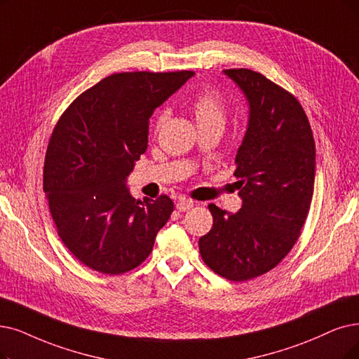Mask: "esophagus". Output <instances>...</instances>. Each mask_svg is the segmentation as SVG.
Returning <instances> with one entry per match:
<instances>
[{"mask_svg": "<svg viewBox=\"0 0 359 359\" xmlns=\"http://www.w3.org/2000/svg\"><path fill=\"white\" fill-rule=\"evenodd\" d=\"M175 206H177V209H178L180 212H185V210L193 209L194 202H193V200H190V198H180Z\"/></svg>", "mask_w": 359, "mask_h": 359, "instance_id": "1", "label": "esophagus"}]
</instances>
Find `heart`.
Returning a JSON list of instances; mask_svg holds the SVG:
<instances>
[{
    "label": "heart",
    "mask_w": 359,
    "mask_h": 359,
    "mask_svg": "<svg viewBox=\"0 0 359 359\" xmlns=\"http://www.w3.org/2000/svg\"><path fill=\"white\" fill-rule=\"evenodd\" d=\"M191 109L200 130H206V128H221L222 130L226 119V102L218 90L205 88L200 91L193 98ZM168 116L169 110L166 107H161L154 113L151 121V130L154 134L162 130Z\"/></svg>",
    "instance_id": "heart-1"
}]
</instances>
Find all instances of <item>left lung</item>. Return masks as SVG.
<instances>
[{
  "mask_svg": "<svg viewBox=\"0 0 359 359\" xmlns=\"http://www.w3.org/2000/svg\"><path fill=\"white\" fill-rule=\"evenodd\" d=\"M246 94L249 126L236 156L243 198L237 213L217 205L210 231L200 237L203 262L229 281H248L276 268L302 233L315 180V141L297 98L250 69H226Z\"/></svg>",
  "mask_w": 359,
  "mask_h": 359,
  "instance_id": "left-lung-1",
  "label": "left lung"
}]
</instances>
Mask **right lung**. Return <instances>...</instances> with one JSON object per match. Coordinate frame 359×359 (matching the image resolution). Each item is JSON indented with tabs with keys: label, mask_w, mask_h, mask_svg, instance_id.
<instances>
[{
	"label": "right lung",
	"mask_w": 359,
	"mask_h": 359,
	"mask_svg": "<svg viewBox=\"0 0 359 359\" xmlns=\"http://www.w3.org/2000/svg\"><path fill=\"white\" fill-rule=\"evenodd\" d=\"M193 74H113L76 97L57 121L44 191L63 245L85 266L119 276L151 253L174 202L166 194L137 200L125 180L147 150L153 110Z\"/></svg>",
	"instance_id": "1"
}]
</instances>
